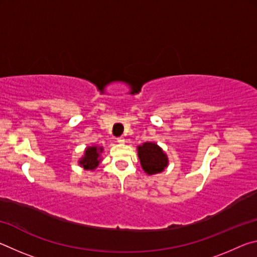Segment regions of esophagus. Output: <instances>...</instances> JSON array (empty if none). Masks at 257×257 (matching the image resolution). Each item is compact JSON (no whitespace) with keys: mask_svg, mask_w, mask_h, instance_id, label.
Wrapping results in <instances>:
<instances>
[{"mask_svg":"<svg viewBox=\"0 0 257 257\" xmlns=\"http://www.w3.org/2000/svg\"><path fill=\"white\" fill-rule=\"evenodd\" d=\"M124 141H125V139H124V137H122V136L116 138V142H118V143H124Z\"/></svg>","mask_w":257,"mask_h":257,"instance_id":"1","label":"esophagus"}]
</instances>
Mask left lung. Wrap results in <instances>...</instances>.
<instances>
[{"label":"left lung","mask_w":257,"mask_h":257,"mask_svg":"<svg viewBox=\"0 0 257 257\" xmlns=\"http://www.w3.org/2000/svg\"><path fill=\"white\" fill-rule=\"evenodd\" d=\"M138 158L143 170L147 175H154L164 170L168 165V158L155 143H144L138 146Z\"/></svg>","instance_id":"1"}]
</instances>
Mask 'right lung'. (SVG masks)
I'll list each match as a JSON object with an SVG mask.
<instances>
[{
    "instance_id": "1",
    "label": "right lung",
    "mask_w": 257,
    "mask_h": 257,
    "mask_svg": "<svg viewBox=\"0 0 257 257\" xmlns=\"http://www.w3.org/2000/svg\"><path fill=\"white\" fill-rule=\"evenodd\" d=\"M102 150V147L96 146L87 147L85 156L79 161V163L84 167V169H86V170H94V169L98 165L99 161H101L99 160V153H101Z\"/></svg>"
}]
</instances>
